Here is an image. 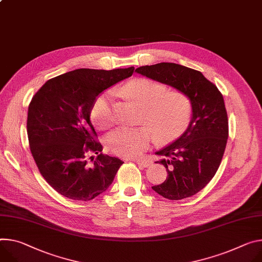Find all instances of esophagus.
Wrapping results in <instances>:
<instances>
[{
  "mask_svg": "<svg viewBox=\"0 0 262 262\" xmlns=\"http://www.w3.org/2000/svg\"><path fill=\"white\" fill-rule=\"evenodd\" d=\"M133 161H136V163L138 165H140L141 167H148V166L150 165V163L148 161H145V160H137V159H133Z\"/></svg>",
  "mask_w": 262,
  "mask_h": 262,
  "instance_id": "esophagus-1",
  "label": "esophagus"
}]
</instances>
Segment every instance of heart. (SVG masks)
I'll use <instances>...</instances> for the list:
<instances>
[{"instance_id":"obj_1","label":"heart","mask_w":262,"mask_h":262,"mask_svg":"<svg viewBox=\"0 0 262 262\" xmlns=\"http://www.w3.org/2000/svg\"><path fill=\"white\" fill-rule=\"evenodd\" d=\"M124 95L142 107L140 127H118L106 137V146L113 154L136 158L154 143L155 138L163 143L180 138L188 128L192 117V103L182 92H168L165 85L146 78L135 79L122 89ZM91 117L100 128L114 123L112 94L106 92L95 100Z\"/></svg>"}]
</instances>
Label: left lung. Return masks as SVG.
I'll return each mask as SVG.
<instances>
[{
	"label": "left lung",
	"instance_id": "left-lung-1",
	"mask_svg": "<svg viewBox=\"0 0 262 262\" xmlns=\"http://www.w3.org/2000/svg\"><path fill=\"white\" fill-rule=\"evenodd\" d=\"M136 72L186 94L192 103L191 121L171 144L157 151L168 176L152 186L165 199L179 201L196 194L215 176L229 136L222 93L200 71L173 62L142 66Z\"/></svg>",
	"mask_w": 262,
	"mask_h": 262
}]
</instances>
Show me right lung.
I'll return each instance as SVG.
<instances>
[{
  "mask_svg": "<svg viewBox=\"0 0 262 262\" xmlns=\"http://www.w3.org/2000/svg\"><path fill=\"white\" fill-rule=\"evenodd\" d=\"M134 70L77 69L49 79L33 96L27 118L30 150L40 174L61 195L86 202L113 183L123 162L102 154L91 110L103 91ZM91 153L98 157L88 161Z\"/></svg>",
  "mask_w": 262,
  "mask_h": 262,
  "instance_id": "right-lung-1",
  "label": "right lung"
}]
</instances>
